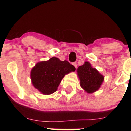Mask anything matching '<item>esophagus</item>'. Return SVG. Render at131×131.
<instances>
[{"label":"esophagus","mask_w":131,"mask_h":131,"mask_svg":"<svg viewBox=\"0 0 131 131\" xmlns=\"http://www.w3.org/2000/svg\"><path fill=\"white\" fill-rule=\"evenodd\" d=\"M73 66H74V67L76 68H77V63H76V62H74V63H73Z\"/></svg>","instance_id":"34e87169"}]
</instances>
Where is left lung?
I'll list each match as a JSON object with an SVG mask.
<instances>
[{
  "mask_svg": "<svg viewBox=\"0 0 131 131\" xmlns=\"http://www.w3.org/2000/svg\"><path fill=\"white\" fill-rule=\"evenodd\" d=\"M77 71L81 88L90 94L97 91L104 79V77L88 61L78 67Z\"/></svg>",
  "mask_w": 131,
  "mask_h": 131,
  "instance_id": "obj_1",
  "label": "left lung"
}]
</instances>
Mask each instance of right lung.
<instances>
[{"label": "right lung", "instance_id": "add662e5", "mask_svg": "<svg viewBox=\"0 0 131 131\" xmlns=\"http://www.w3.org/2000/svg\"><path fill=\"white\" fill-rule=\"evenodd\" d=\"M75 70L74 66L67 60L60 61L52 57L36 64L31 70V81L34 88L40 92L49 95L57 91L64 75Z\"/></svg>", "mask_w": 131, "mask_h": 131}]
</instances>
